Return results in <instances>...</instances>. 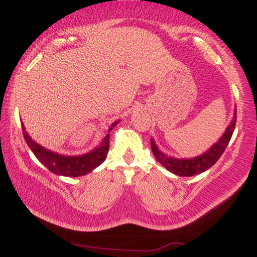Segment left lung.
Instances as JSON below:
<instances>
[{
	"label": "left lung",
	"instance_id": "left-lung-1",
	"mask_svg": "<svg viewBox=\"0 0 257 257\" xmlns=\"http://www.w3.org/2000/svg\"><path fill=\"white\" fill-rule=\"evenodd\" d=\"M235 120H237V108L233 110L231 122L227 125V128L223 132V134L219 138V140L209 147L205 152H203L202 155L191 158H176L159 150L155 139L151 138V149L153 156L167 170H169L170 173L175 174L178 176H193L205 172L216 163L217 159L221 157V155L226 150L232 138L233 131H234Z\"/></svg>",
	"mask_w": 257,
	"mask_h": 257
}]
</instances>
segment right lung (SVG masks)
Returning <instances> with one entry per match:
<instances>
[{"mask_svg": "<svg viewBox=\"0 0 257 257\" xmlns=\"http://www.w3.org/2000/svg\"><path fill=\"white\" fill-rule=\"evenodd\" d=\"M119 123V119L116 120L111 124L108 128V134L102 139L93 150L89 152L83 153V155L77 156H69V155H61V153L54 152L52 150L46 149L42 145L36 143L32 139L29 133L26 132L24 123L22 122L23 134H24L25 141L30 150L36 156V158L41 163L43 164L49 172H52L55 175L61 176H70V178H78V176H83L85 174L90 173L91 170L95 169L100 164L106 159L107 156L108 147H110V132Z\"/></svg>", "mask_w": 257, "mask_h": 257, "instance_id": "right-lung-1", "label": "right lung"}]
</instances>
